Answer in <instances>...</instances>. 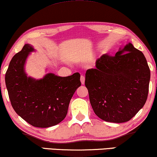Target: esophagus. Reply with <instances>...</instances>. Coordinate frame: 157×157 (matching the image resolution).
Returning a JSON list of instances; mask_svg holds the SVG:
<instances>
[{
	"label": "esophagus",
	"mask_w": 157,
	"mask_h": 157,
	"mask_svg": "<svg viewBox=\"0 0 157 157\" xmlns=\"http://www.w3.org/2000/svg\"><path fill=\"white\" fill-rule=\"evenodd\" d=\"M81 82L83 85L85 83V76H81Z\"/></svg>",
	"instance_id": "34e87169"
}]
</instances>
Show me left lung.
<instances>
[{"label":"left lung","mask_w":157,"mask_h":157,"mask_svg":"<svg viewBox=\"0 0 157 157\" xmlns=\"http://www.w3.org/2000/svg\"><path fill=\"white\" fill-rule=\"evenodd\" d=\"M150 69L143 53L128 43L111 56L104 54L86 73L85 86L96 115L104 121H129L147 101Z\"/></svg>","instance_id":"1"}]
</instances>
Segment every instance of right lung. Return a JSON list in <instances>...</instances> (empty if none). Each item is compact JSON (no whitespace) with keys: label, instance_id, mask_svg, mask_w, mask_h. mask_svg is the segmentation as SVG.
<instances>
[{"label":"right lung","instance_id":"1","mask_svg":"<svg viewBox=\"0 0 157 157\" xmlns=\"http://www.w3.org/2000/svg\"><path fill=\"white\" fill-rule=\"evenodd\" d=\"M33 51L32 46L25 44L12 58L6 73V85L17 114L35 127L47 128L65 119L70 101L81 85L80 74L61 77L50 73L39 80L28 77L24 66Z\"/></svg>","mask_w":157,"mask_h":157}]
</instances>
